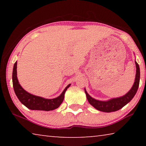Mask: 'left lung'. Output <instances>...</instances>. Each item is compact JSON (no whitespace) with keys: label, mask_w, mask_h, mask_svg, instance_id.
<instances>
[{"label":"left lung","mask_w":146,"mask_h":146,"mask_svg":"<svg viewBox=\"0 0 146 146\" xmlns=\"http://www.w3.org/2000/svg\"><path fill=\"white\" fill-rule=\"evenodd\" d=\"M135 62L136 64V69H137L136 70L135 82L133 84L132 88H131V90L125 95L120 97L113 98L108 100L102 101L95 99V98L91 97L84 88L86 97H87L89 103L93 106L96 110L106 113L113 112L119 110L121 108H122L123 106L126 105L127 104L129 103L133 99V98L134 97L136 93H137L140 82V68L136 60Z\"/></svg>","instance_id":"obj_1"}]
</instances>
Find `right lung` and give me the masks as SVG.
<instances>
[{"instance_id": "right-lung-1", "label": "right lung", "mask_w": 146, "mask_h": 146, "mask_svg": "<svg viewBox=\"0 0 146 146\" xmlns=\"http://www.w3.org/2000/svg\"><path fill=\"white\" fill-rule=\"evenodd\" d=\"M17 61L14 64L12 80H13L15 93V95H17V98H19L20 102L29 110L46 111L55 110L60 106L64 100V94H65L67 89L70 86L71 84L66 86L62 93L58 97L52 98V99L44 98L43 97H38V96L32 95V94L28 93V91L24 90L19 84L18 78H17Z\"/></svg>"}]
</instances>
